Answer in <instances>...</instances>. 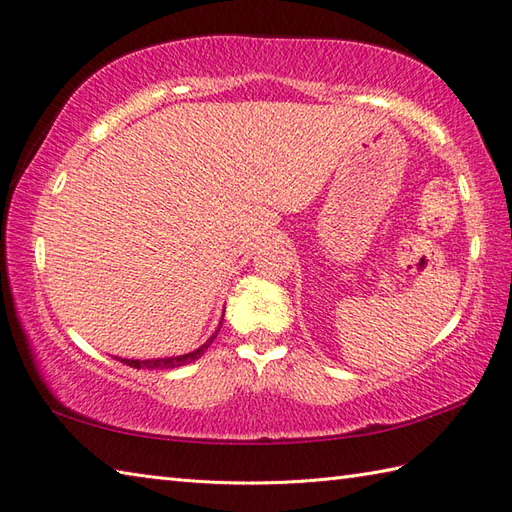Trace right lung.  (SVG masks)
I'll return each instance as SVG.
<instances>
[{"label":"right lung","instance_id":"obj_1","mask_svg":"<svg viewBox=\"0 0 512 512\" xmlns=\"http://www.w3.org/2000/svg\"><path fill=\"white\" fill-rule=\"evenodd\" d=\"M220 328H222V321H220ZM220 332V330H217ZM217 332L211 336L209 341L204 345H200L198 350H193L189 354H180V356H167V358H149V361H134V358H121V363L129 365V367H136V369H173V367H180V365H187L198 361V358L209 350V345L213 343V339L217 336Z\"/></svg>","mask_w":512,"mask_h":512}]
</instances>
